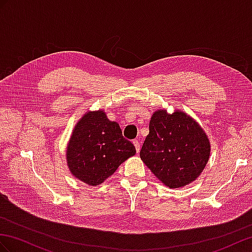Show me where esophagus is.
Here are the masks:
<instances>
[{
    "label": "esophagus",
    "mask_w": 252,
    "mask_h": 252,
    "mask_svg": "<svg viewBox=\"0 0 252 252\" xmlns=\"http://www.w3.org/2000/svg\"><path fill=\"white\" fill-rule=\"evenodd\" d=\"M133 145L135 146V149H136V152L138 153L139 152V150H140V148H139V141L137 140V139H135V140H133Z\"/></svg>",
    "instance_id": "esophagus-1"
}]
</instances>
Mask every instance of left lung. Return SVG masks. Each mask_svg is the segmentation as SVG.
<instances>
[{
    "instance_id": "8db88e82",
    "label": "left lung",
    "mask_w": 252,
    "mask_h": 252,
    "mask_svg": "<svg viewBox=\"0 0 252 252\" xmlns=\"http://www.w3.org/2000/svg\"><path fill=\"white\" fill-rule=\"evenodd\" d=\"M211 152L210 141L197 122L183 112H154L140 158L170 189L183 188L201 175Z\"/></svg>"
}]
</instances>
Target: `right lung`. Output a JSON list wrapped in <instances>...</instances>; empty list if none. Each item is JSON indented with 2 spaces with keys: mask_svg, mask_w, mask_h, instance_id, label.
I'll return each mask as SVG.
<instances>
[{
  "mask_svg": "<svg viewBox=\"0 0 252 252\" xmlns=\"http://www.w3.org/2000/svg\"><path fill=\"white\" fill-rule=\"evenodd\" d=\"M136 153L122 136L117 122L103 111L88 112L73 128L67 147V164L73 177L90 186L99 185Z\"/></svg>",
  "mask_w": 252,
  "mask_h": 252,
  "instance_id": "add662e5",
  "label": "right lung"
}]
</instances>
